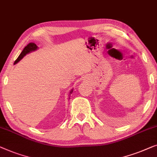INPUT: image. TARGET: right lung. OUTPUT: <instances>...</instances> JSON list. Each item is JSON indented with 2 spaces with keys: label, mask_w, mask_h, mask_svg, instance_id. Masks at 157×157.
Returning <instances> with one entry per match:
<instances>
[{
  "label": "right lung",
  "mask_w": 157,
  "mask_h": 157,
  "mask_svg": "<svg viewBox=\"0 0 157 157\" xmlns=\"http://www.w3.org/2000/svg\"><path fill=\"white\" fill-rule=\"evenodd\" d=\"M37 46L36 45V44L34 43H30L29 44H28L27 45L25 46V48H24L23 51L21 52V53L20 54V56H18V57L16 59V60L15 61L14 64H16L17 63H18V62L21 60V59L23 58L24 56H25L28 53H29V52H32V51H34V50H37ZM72 90L71 92H70V93H72Z\"/></svg>",
  "instance_id": "1"
}]
</instances>
